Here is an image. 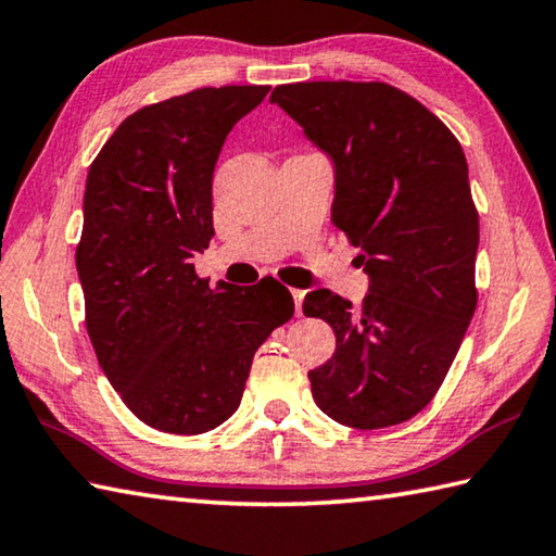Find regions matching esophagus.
Returning <instances> with one entry per match:
<instances>
[{"instance_id":"34e87169","label":"esophagus","mask_w":556,"mask_h":556,"mask_svg":"<svg viewBox=\"0 0 556 556\" xmlns=\"http://www.w3.org/2000/svg\"><path fill=\"white\" fill-rule=\"evenodd\" d=\"M291 296H294L296 316H301V304H304V296H306V291H304V289H291Z\"/></svg>"}]
</instances>
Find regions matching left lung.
I'll use <instances>...</instances> for the list:
<instances>
[{
	"label": "left lung",
	"mask_w": 556,
	"mask_h": 556,
	"mask_svg": "<svg viewBox=\"0 0 556 556\" xmlns=\"http://www.w3.org/2000/svg\"><path fill=\"white\" fill-rule=\"evenodd\" d=\"M332 163V224L369 277L359 308L308 291L306 316L336 332L308 371L313 401L340 426L377 430L422 410L477 308L479 214L457 138L416 99L383 83H296L269 97Z\"/></svg>",
	"instance_id": "left-lung-1"
}]
</instances>
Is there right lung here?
<instances>
[{"label":"right lung","mask_w":556,"mask_h":556,"mask_svg":"<svg viewBox=\"0 0 556 556\" xmlns=\"http://www.w3.org/2000/svg\"><path fill=\"white\" fill-rule=\"evenodd\" d=\"M269 87H204L143 106L89 167L77 275L87 332L111 387L146 426L199 435L240 406L252 357L294 316L265 277L208 289L191 257L214 236V169Z\"/></svg>","instance_id":"right-lung-1"}]
</instances>
